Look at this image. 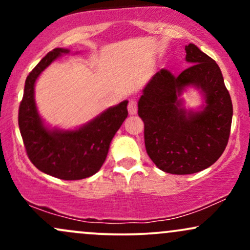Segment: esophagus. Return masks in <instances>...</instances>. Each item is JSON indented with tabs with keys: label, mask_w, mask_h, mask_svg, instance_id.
Listing matches in <instances>:
<instances>
[{
	"label": "esophagus",
	"mask_w": 250,
	"mask_h": 250,
	"mask_svg": "<svg viewBox=\"0 0 250 250\" xmlns=\"http://www.w3.org/2000/svg\"><path fill=\"white\" fill-rule=\"evenodd\" d=\"M128 111H129V114H130V115H135V114L137 113V103H136V101L131 100V101L129 102Z\"/></svg>",
	"instance_id": "1"
}]
</instances>
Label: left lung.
<instances>
[{"instance_id":"obj_1","label":"left lung","mask_w":250,"mask_h":250,"mask_svg":"<svg viewBox=\"0 0 250 250\" xmlns=\"http://www.w3.org/2000/svg\"><path fill=\"white\" fill-rule=\"evenodd\" d=\"M190 67L175 76L157 71L143 89L139 116L145 123L147 154L169 174H194L214 165L230 134L233 104L217 63L193 43L186 45ZM187 87L200 90L204 104L187 111L180 95Z\"/></svg>"}]
</instances>
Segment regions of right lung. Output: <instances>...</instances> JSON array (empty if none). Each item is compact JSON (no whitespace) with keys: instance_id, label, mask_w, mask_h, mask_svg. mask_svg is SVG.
<instances>
[{"instance_id":"add662e5","label":"right lung","mask_w":250,"mask_h":250,"mask_svg":"<svg viewBox=\"0 0 250 250\" xmlns=\"http://www.w3.org/2000/svg\"><path fill=\"white\" fill-rule=\"evenodd\" d=\"M69 51L55 48L28 75L19 109V127L28 157L39 170L61 180H81L101 169L114 135L128 116V101L108 108L74 130L45 125L37 111L35 82L51 62Z\"/></svg>"}]
</instances>
